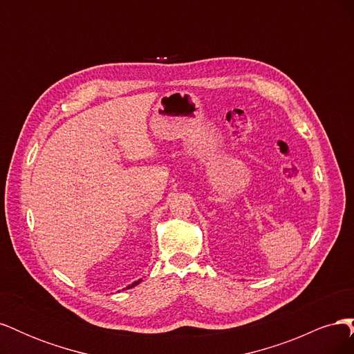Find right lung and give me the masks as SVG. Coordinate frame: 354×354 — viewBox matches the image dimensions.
Listing matches in <instances>:
<instances>
[{"mask_svg":"<svg viewBox=\"0 0 354 354\" xmlns=\"http://www.w3.org/2000/svg\"><path fill=\"white\" fill-rule=\"evenodd\" d=\"M137 283H140V281H137V282H134V283H131V285H130V286H128V288H133V286H136V285H137Z\"/></svg>","mask_w":354,"mask_h":354,"instance_id":"right-lung-1","label":"right lung"}]
</instances>
